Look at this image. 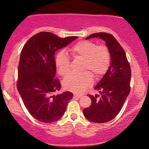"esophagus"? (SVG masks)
<instances>
[{
    "label": "esophagus",
    "instance_id": "34e87169",
    "mask_svg": "<svg viewBox=\"0 0 149 149\" xmlns=\"http://www.w3.org/2000/svg\"><path fill=\"white\" fill-rule=\"evenodd\" d=\"M74 97H79V98H80V97H81L83 96V95L77 94V93H75V94H74Z\"/></svg>",
    "mask_w": 149,
    "mask_h": 149
}]
</instances>
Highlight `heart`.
<instances>
[{
    "label": "heart",
    "mask_w": 149,
    "mask_h": 149,
    "mask_svg": "<svg viewBox=\"0 0 149 149\" xmlns=\"http://www.w3.org/2000/svg\"><path fill=\"white\" fill-rule=\"evenodd\" d=\"M72 58L83 59L81 70L78 74H71L63 81L67 90L80 93L93 83V74L100 77L107 72L111 64V53L107 46L98 45L89 40H81L71 46L67 51ZM56 66L59 74L66 76L70 72V60L64 52L58 53Z\"/></svg>",
    "instance_id": "b5f03b06"
}]
</instances>
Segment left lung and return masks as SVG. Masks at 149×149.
<instances>
[{"instance_id":"left-lung-1","label":"left lung","mask_w":149,"mask_h":149,"mask_svg":"<svg viewBox=\"0 0 149 149\" xmlns=\"http://www.w3.org/2000/svg\"><path fill=\"white\" fill-rule=\"evenodd\" d=\"M98 38L104 40L111 53V64L107 72L94 89L100 95H89L91 104L83 110L89 121L97 123L111 121L118 115L130 92L131 68L125 51L112 34L98 32L85 39ZM100 96L99 99L97 96Z\"/></svg>"}]
</instances>
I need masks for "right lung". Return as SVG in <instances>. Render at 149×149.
<instances>
[{
	"label": "right lung",
	"mask_w": 149,
	"mask_h": 149,
	"mask_svg": "<svg viewBox=\"0 0 149 149\" xmlns=\"http://www.w3.org/2000/svg\"><path fill=\"white\" fill-rule=\"evenodd\" d=\"M77 36L60 38L48 32L32 36L22 49L18 65L17 87L24 105L34 119L52 123L62 118L72 93L60 91L61 84L55 79V53L68 45Z\"/></svg>",
	"instance_id": "right-lung-1"
}]
</instances>
